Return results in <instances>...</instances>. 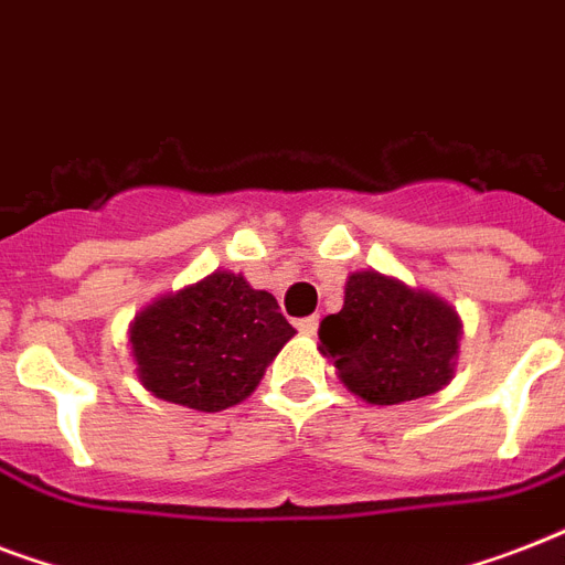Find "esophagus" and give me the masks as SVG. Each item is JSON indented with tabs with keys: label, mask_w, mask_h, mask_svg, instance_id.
Listing matches in <instances>:
<instances>
[{
	"label": "esophagus",
	"mask_w": 565,
	"mask_h": 565,
	"mask_svg": "<svg viewBox=\"0 0 565 565\" xmlns=\"http://www.w3.org/2000/svg\"><path fill=\"white\" fill-rule=\"evenodd\" d=\"M296 328H299L301 334L305 337H313L317 334V328H319V317H305V319H299V322H296Z\"/></svg>",
	"instance_id": "34e87169"
}]
</instances>
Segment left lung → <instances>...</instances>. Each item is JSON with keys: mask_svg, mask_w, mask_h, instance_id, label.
<instances>
[{"mask_svg": "<svg viewBox=\"0 0 565 565\" xmlns=\"http://www.w3.org/2000/svg\"><path fill=\"white\" fill-rule=\"evenodd\" d=\"M463 319L455 305L393 275L345 278L340 313L322 319L319 352L340 384L366 404H402L439 393L455 377Z\"/></svg>", "mask_w": 565, "mask_h": 565, "instance_id": "8db88e82", "label": "left lung"}]
</instances>
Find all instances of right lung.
<instances>
[{"mask_svg":"<svg viewBox=\"0 0 565 565\" xmlns=\"http://www.w3.org/2000/svg\"><path fill=\"white\" fill-rule=\"evenodd\" d=\"M292 334L273 292L216 269L149 301L128 326V345L154 398L216 413L255 393Z\"/></svg>","mask_w":565,"mask_h":565,"instance_id":"right-lung-1","label":"right lung"}]
</instances>
